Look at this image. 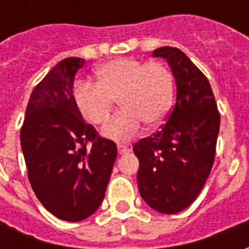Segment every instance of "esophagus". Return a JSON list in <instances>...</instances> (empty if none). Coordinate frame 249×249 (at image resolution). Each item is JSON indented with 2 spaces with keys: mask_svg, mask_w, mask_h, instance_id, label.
<instances>
[{
  "mask_svg": "<svg viewBox=\"0 0 249 249\" xmlns=\"http://www.w3.org/2000/svg\"><path fill=\"white\" fill-rule=\"evenodd\" d=\"M117 149H119L120 155H126V153H129L130 148L128 145H123V144H120L117 145Z\"/></svg>",
  "mask_w": 249,
  "mask_h": 249,
  "instance_id": "34e87169",
  "label": "esophagus"
}]
</instances>
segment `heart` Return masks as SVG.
Returning <instances> with one entry per match:
<instances>
[{
	"instance_id": "heart-1",
	"label": "heart",
	"mask_w": 249,
	"mask_h": 249,
	"mask_svg": "<svg viewBox=\"0 0 249 249\" xmlns=\"http://www.w3.org/2000/svg\"><path fill=\"white\" fill-rule=\"evenodd\" d=\"M96 82L80 80L73 87V100L88 123L101 126L109 121L113 101L120 110L107 126L105 136L126 140L145 124L161 126L171 113L175 98L172 71L161 61L116 58L98 66Z\"/></svg>"
}]
</instances>
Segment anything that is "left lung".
I'll list each match as a JSON object with an SVG mask.
<instances>
[{
    "instance_id": "left-lung-1",
    "label": "left lung",
    "mask_w": 249,
    "mask_h": 249,
    "mask_svg": "<svg viewBox=\"0 0 249 249\" xmlns=\"http://www.w3.org/2000/svg\"><path fill=\"white\" fill-rule=\"evenodd\" d=\"M165 58L176 78V103L167 123L133 145L140 161L141 197L160 213H178L196 200L216 153L220 113L209 81L185 53L171 46L153 51Z\"/></svg>"
}]
</instances>
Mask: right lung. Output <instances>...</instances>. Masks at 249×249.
I'll list each match as a JSON object with an SVG mask.
<instances>
[{"label": "right lung", "mask_w": 249, "mask_h": 249, "mask_svg": "<svg viewBox=\"0 0 249 249\" xmlns=\"http://www.w3.org/2000/svg\"><path fill=\"white\" fill-rule=\"evenodd\" d=\"M82 65L68 57L36 85L19 136L36 196L65 221L97 211L117 157L116 144L85 123L74 104L73 81Z\"/></svg>", "instance_id": "add662e5"}]
</instances>
